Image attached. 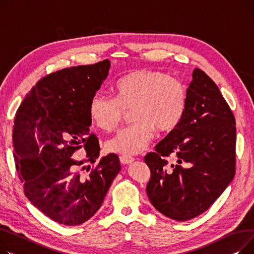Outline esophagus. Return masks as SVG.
I'll return each mask as SVG.
<instances>
[{
  "label": "esophagus",
  "instance_id": "34e87169",
  "mask_svg": "<svg viewBox=\"0 0 254 254\" xmlns=\"http://www.w3.org/2000/svg\"><path fill=\"white\" fill-rule=\"evenodd\" d=\"M120 161L122 164H124V165H129V164L134 162V158L129 157V156H121Z\"/></svg>",
  "mask_w": 254,
  "mask_h": 254
}]
</instances>
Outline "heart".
Here are the masks:
<instances>
[{"instance_id": "1", "label": "heart", "mask_w": 254, "mask_h": 254, "mask_svg": "<svg viewBox=\"0 0 254 254\" xmlns=\"http://www.w3.org/2000/svg\"><path fill=\"white\" fill-rule=\"evenodd\" d=\"M116 99L101 93L89 103L91 121L104 131L120 124L124 110L132 111L135 123L124 128L108 142L112 152L137 155L152 141L155 130L165 133L181 123L187 107L185 85L166 72L141 68L129 72L116 83Z\"/></svg>"}]
</instances>
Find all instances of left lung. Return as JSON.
I'll use <instances>...</instances> for the list:
<instances>
[{"label": "left lung", "instance_id": "left-lung-1", "mask_svg": "<svg viewBox=\"0 0 254 254\" xmlns=\"http://www.w3.org/2000/svg\"><path fill=\"white\" fill-rule=\"evenodd\" d=\"M236 123L216 84L199 69L192 71L181 123L148 153L151 170L146 193L156 209L185 221L206 211L235 176ZM170 154L176 162L165 160Z\"/></svg>", "mask_w": 254, "mask_h": 254}]
</instances>
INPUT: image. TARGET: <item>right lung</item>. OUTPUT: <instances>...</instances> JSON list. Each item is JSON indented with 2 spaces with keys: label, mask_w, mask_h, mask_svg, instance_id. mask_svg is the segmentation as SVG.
I'll return each instance as SVG.
<instances>
[{
  "label": "right lung",
  "mask_w": 254,
  "mask_h": 254,
  "mask_svg": "<svg viewBox=\"0 0 254 254\" xmlns=\"http://www.w3.org/2000/svg\"><path fill=\"white\" fill-rule=\"evenodd\" d=\"M108 59L64 68L41 79L15 116L13 157L24 195L45 215L64 226L90 219L121 170L116 154L99 160V143L90 133L89 103L109 76ZM84 147L87 159L72 154ZM97 163L90 169L89 163ZM79 168L87 169L81 175Z\"/></svg>",
  "instance_id": "obj_1"
}]
</instances>
